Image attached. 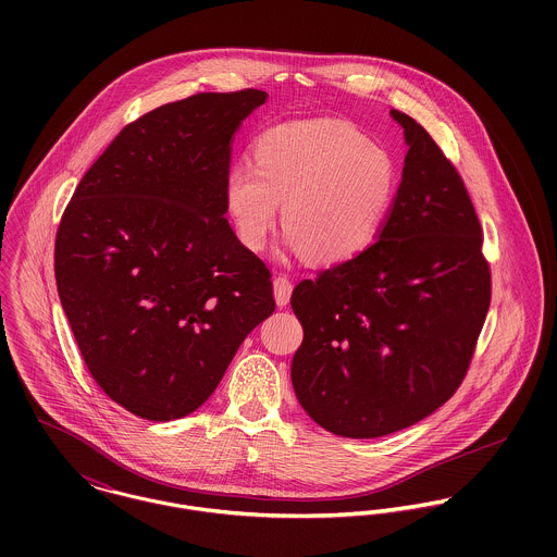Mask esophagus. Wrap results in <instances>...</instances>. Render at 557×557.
I'll return each instance as SVG.
<instances>
[{"label":"esophagus","mask_w":557,"mask_h":557,"mask_svg":"<svg viewBox=\"0 0 557 557\" xmlns=\"http://www.w3.org/2000/svg\"><path fill=\"white\" fill-rule=\"evenodd\" d=\"M292 292H294V285L287 276L278 274L274 278V300L278 307H287L289 305V298H292Z\"/></svg>","instance_id":"34e87169"}]
</instances>
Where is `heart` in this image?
Masks as SVG:
<instances>
[{
  "label": "heart",
  "mask_w": 557,
  "mask_h": 557,
  "mask_svg": "<svg viewBox=\"0 0 557 557\" xmlns=\"http://www.w3.org/2000/svg\"><path fill=\"white\" fill-rule=\"evenodd\" d=\"M393 193L391 157L351 124L330 117L268 128L252 146V164H232L223 182L227 214L246 248L265 246L281 203L287 246L318 263L358 255Z\"/></svg>",
  "instance_id": "obj_1"
}]
</instances>
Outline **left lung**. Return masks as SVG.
Masks as SVG:
<instances>
[{
    "mask_svg": "<svg viewBox=\"0 0 557 557\" xmlns=\"http://www.w3.org/2000/svg\"><path fill=\"white\" fill-rule=\"evenodd\" d=\"M391 115L407 154L377 242L292 294L305 327L292 360L296 397L319 426L354 440L407 429L453 397L491 302L461 175L416 120Z\"/></svg>",
    "mask_w": 557,
    "mask_h": 557,
    "instance_id": "8db88e82",
    "label": "left lung"
}]
</instances>
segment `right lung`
<instances>
[{
	"label": "right lung",
	"mask_w": 557,
	"mask_h": 557,
	"mask_svg": "<svg viewBox=\"0 0 557 557\" xmlns=\"http://www.w3.org/2000/svg\"><path fill=\"white\" fill-rule=\"evenodd\" d=\"M265 98L206 91L141 115L62 216L60 302L96 384L139 418L203 405L274 313L270 270L236 238L223 199L234 135Z\"/></svg>",
	"instance_id": "1"
}]
</instances>
